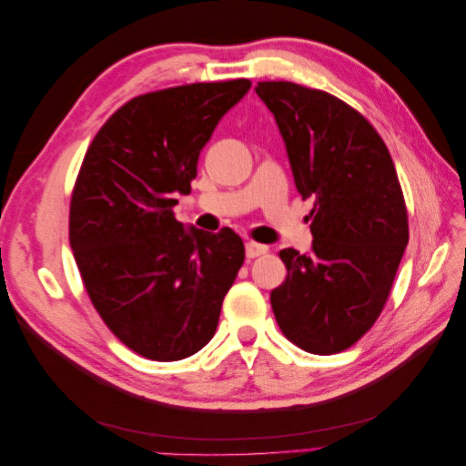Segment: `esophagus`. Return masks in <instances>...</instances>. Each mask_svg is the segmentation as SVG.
<instances>
[{
	"instance_id": "1",
	"label": "esophagus",
	"mask_w": 466,
	"mask_h": 466,
	"mask_svg": "<svg viewBox=\"0 0 466 466\" xmlns=\"http://www.w3.org/2000/svg\"><path fill=\"white\" fill-rule=\"evenodd\" d=\"M245 252H247V258H257L260 255H266L268 252V247L266 245H260V243H247L245 245Z\"/></svg>"
}]
</instances>
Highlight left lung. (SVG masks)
<instances>
[{
  "label": "left lung",
  "mask_w": 466,
  "mask_h": 466,
  "mask_svg": "<svg viewBox=\"0 0 466 466\" xmlns=\"http://www.w3.org/2000/svg\"><path fill=\"white\" fill-rule=\"evenodd\" d=\"M286 144L295 188L313 198L309 255L284 248L288 278L272 289L288 340L327 356L368 332L408 245V216L390 153L358 110L291 81L255 87Z\"/></svg>",
  "instance_id": "obj_1"
}]
</instances>
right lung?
Wrapping results in <instances>:
<instances>
[{"label":"right lung","instance_id":"add662e5","mask_svg":"<svg viewBox=\"0 0 466 466\" xmlns=\"http://www.w3.org/2000/svg\"><path fill=\"white\" fill-rule=\"evenodd\" d=\"M250 86L233 79L139 95L105 122L83 159L69 245L98 315L147 360L202 350L243 266L241 237L187 229L173 206L190 194L202 147Z\"/></svg>","mask_w":466,"mask_h":466}]
</instances>
